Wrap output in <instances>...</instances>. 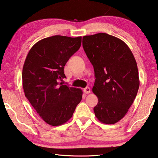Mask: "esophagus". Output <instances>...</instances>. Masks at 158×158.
Returning a JSON list of instances; mask_svg holds the SVG:
<instances>
[{
	"label": "esophagus",
	"mask_w": 158,
	"mask_h": 158,
	"mask_svg": "<svg viewBox=\"0 0 158 158\" xmlns=\"http://www.w3.org/2000/svg\"><path fill=\"white\" fill-rule=\"evenodd\" d=\"M84 93L85 94H89L90 93V88L89 87H86L84 89Z\"/></svg>",
	"instance_id": "obj_1"
}]
</instances>
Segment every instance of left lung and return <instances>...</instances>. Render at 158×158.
<instances>
[{"label": "left lung", "instance_id": "8db88e82", "mask_svg": "<svg viewBox=\"0 0 158 158\" xmlns=\"http://www.w3.org/2000/svg\"><path fill=\"white\" fill-rule=\"evenodd\" d=\"M83 48L93 65L94 108L100 122L113 124L127 113L139 86L138 69L130 48L121 39L106 33L83 37Z\"/></svg>", "mask_w": 158, "mask_h": 158}]
</instances>
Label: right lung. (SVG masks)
Wrapping results in <instances>:
<instances>
[{"instance_id": "1", "label": "right lung", "mask_w": 158, "mask_h": 158, "mask_svg": "<svg viewBox=\"0 0 158 158\" xmlns=\"http://www.w3.org/2000/svg\"><path fill=\"white\" fill-rule=\"evenodd\" d=\"M81 36L56 35L41 39L28 52L23 68L25 95L51 126L65 124L82 99L81 89L62 84L64 66L79 49Z\"/></svg>"}]
</instances>
